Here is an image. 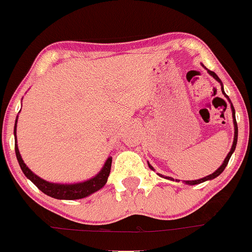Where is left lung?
Returning <instances> with one entry per match:
<instances>
[{
    "instance_id": "left-lung-1",
    "label": "left lung",
    "mask_w": 252,
    "mask_h": 252,
    "mask_svg": "<svg viewBox=\"0 0 252 252\" xmlns=\"http://www.w3.org/2000/svg\"><path fill=\"white\" fill-rule=\"evenodd\" d=\"M202 66L204 67V65H202ZM204 69H206V67H204ZM206 70H207V71H208V74L211 75L212 77H213V79H216L217 81H218L219 84H220V86H221V92H223V94H224V96H225V98H228V101L230 102V99H229V97L226 96V94H225V92H224L223 82H221V80L219 79V77H218V75H217L216 72L211 71V70H208V69H206ZM230 108H231V112H233V123H234V140H233V145H231V149H230V151H229V153H228V155H226V158H224L223 163H221V165L219 166V167L217 168V170L214 171L213 173H211V175L206 176V177H203V178H199V180L183 181V182H185L186 185L194 186V185H198V183L206 182V181L213 180V178L218 177V176L220 175L221 172H223V171H224V168L226 167V165H228V162H229V160H230L231 155H233V153H234V151H235V148H236V143H238V124H236V119H235V109H234V106H233V103H231V102H230ZM148 165H149V167L151 168V170H153V171H155V170H154V167H153V166L150 165V163L148 162ZM158 175L160 176V177H163V178H166V180H170V181H176V182H180V180H173L172 177H168V176H162V175H160V173H158Z\"/></svg>"
}]
</instances>
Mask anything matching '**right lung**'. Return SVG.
I'll return each instance as SVG.
<instances>
[{"label": "right lung", "instance_id": "add662e5", "mask_svg": "<svg viewBox=\"0 0 252 252\" xmlns=\"http://www.w3.org/2000/svg\"><path fill=\"white\" fill-rule=\"evenodd\" d=\"M18 119V116H17ZM17 119L14 123V150H16L17 160H18L19 166H21L22 171H23L24 176L28 180H31L36 187L40 189L43 193L46 196L53 197L56 199H67V201H74V199H81L85 197H89L90 194L94 193L98 189H101L108 180L109 172H111L112 166V156H108L104 165L102 166L101 171L97 173L96 176L91 177L90 180L82 181V182H75V183H56V182H49V181L43 180L39 177L38 175L33 172L28 166L24 163L23 158H22L21 154L18 150V144H17Z\"/></svg>", "mask_w": 252, "mask_h": 252}]
</instances>
